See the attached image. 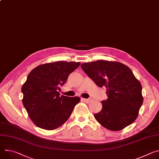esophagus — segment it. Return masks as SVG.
I'll use <instances>...</instances> for the list:
<instances>
[{
  "label": "esophagus",
  "instance_id": "34e87169",
  "mask_svg": "<svg viewBox=\"0 0 159 159\" xmlns=\"http://www.w3.org/2000/svg\"><path fill=\"white\" fill-rule=\"evenodd\" d=\"M82 99L84 101V102H85V103H91V102H92V99H91V98H89V99L83 98Z\"/></svg>",
  "mask_w": 159,
  "mask_h": 159
}]
</instances>
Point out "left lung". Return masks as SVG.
Instances as JSON below:
<instances>
[{
    "label": "left lung",
    "mask_w": 159,
    "mask_h": 159,
    "mask_svg": "<svg viewBox=\"0 0 159 159\" xmlns=\"http://www.w3.org/2000/svg\"><path fill=\"white\" fill-rule=\"evenodd\" d=\"M88 76L99 88H107L108 99L94 114L96 120L111 131H120L137 118L143 104L142 86L126 65L99 60L81 65Z\"/></svg>",
    "instance_id": "8db88e82"
}]
</instances>
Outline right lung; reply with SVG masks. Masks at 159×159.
Returning a JSON list of instances; mask_svg holds the SVG:
<instances>
[{
    "label": "right lung",
    "mask_w": 159,
    "mask_h": 159,
    "mask_svg": "<svg viewBox=\"0 0 159 159\" xmlns=\"http://www.w3.org/2000/svg\"><path fill=\"white\" fill-rule=\"evenodd\" d=\"M80 65L66 61L46 63L37 66L28 74L21 88L22 102L37 127L53 130L68 119L80 99L60 96L57 90Z\"/></svg>",
    "instance_id": "add662e5"
}]
</instances>
